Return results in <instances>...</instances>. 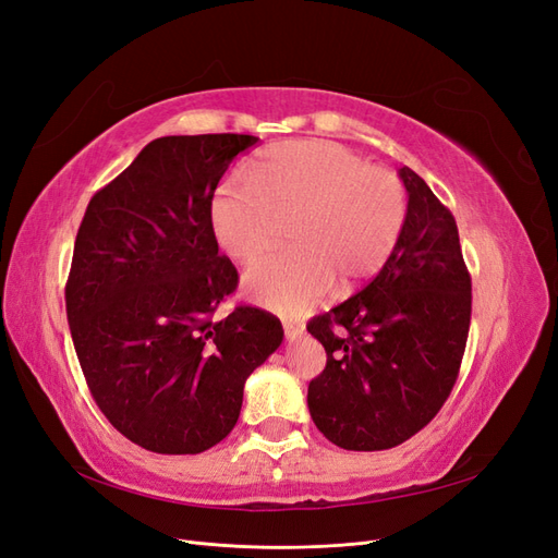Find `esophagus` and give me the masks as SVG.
<instances>
[{
	"label": "esophagus",
	"mask_w": 558,
	"mask_h": 558,
	"mask_svg": "<svg viewBox=\"0 0 558 558\" xmlns=\"http://www.w3.org/2000/svg\"><path fill=\"white\" fill-rule=\"evenodd\" d=\"M283 332L289 340H298L300 335H305V324L298 318H283Z\"/></svg>",
	"instance_id": "obj_1"
}]
</instances>
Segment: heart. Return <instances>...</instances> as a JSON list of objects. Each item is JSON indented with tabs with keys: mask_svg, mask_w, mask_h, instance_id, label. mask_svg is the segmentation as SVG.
<instances>
[{
	"mask_svg": "<svg viewBox=\"0 0 558 558\" xmlns=\"http://www.w3.org/2000/svg\"><path fill=\"white\" fill-rule=\"evenodd\" d=\"M408 193L391 170L324 140L269 146L248 181H226L211 197L209 226L228 256L248 263L291 221V251L253 263L246 295L281 314H302L332 289L375 277L400 240Z\"/></svg>",
	"mask_w": 558,
	"mask_h": 558,
	"instance_id": "1",
	"label": "heart"
}]
</instances>
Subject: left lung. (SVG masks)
<instances>
[{
    "instance_id": "left-lung-1",
    "label": "left lung",
    "mask_w": 558,
    "mask_h": 558,
    "mask_svg": "<svg viewBox=\"0 0 558 558\" xmlns=\"http://www.w3.org/2000/svg\"><path fill=\"white\" fill-rule=\"evenodd\" d=\"M400 179L408 218L391 258L307 324L328 356L310 381V414L351 451L398 447L430 424L459 379L470 330L472 281L453 216L410 167Z\"/></svg>"
}]
</instances>
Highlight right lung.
<instances>
[{
	"label": "right lung",
	"mask_w": 558,
	"mask_h": 558,
	"mask_svg": "<svg viewBox=\"0 0 558 558\" xmlns=\"http://www.w3.org/2000/svg\"><path fill=\"white\" fill-rule=\"evenodd\" d=\"M251 134H179L146 144L83 216L64 286L76 356L97 408L130 442L199 453L234 428L246 377L283 340L281 320L240 305L209 205Z\"/></svg>",
	"instance_id": "obj_1"
}]
</instances>
